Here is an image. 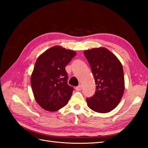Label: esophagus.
Here are the masks:
<instances>
[{
	"label": "esophagus",
	"mask_w": 148,
	"mask_h": 148,
	"mask_svg": "<svg viewBox=\"0 0 148 148\" xmlns=\"http://www.w3.org/2000/svg\"><path fill=\"white\" fill-rule=\"evenodd\" d=\"M76 90L77 91H81V90H82V86H81V85H79L78 86H76Z\"/></svg>",
	"instance_id": "esophagus-1"
}]
</instances>
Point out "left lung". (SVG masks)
Listing matches in <instances>:
<instances>
[{
  "label": "left lung",
  "instance_id": "obj_1",
  "mask_svg": "<svg viewBox=\"0 0 148 148\" xmlns=\"http://www.w3.org/2000/svg\"><path fill=\"white\" fill-rule=\"evenodd\" d=\"M96 84L95 93L86 99L88 106L99 113L114 109L123 95L125 90L123 66L118 58L103 47L84 51Z\"/></svg>",
  "mask_w": 148,
  "mask_h": 148
}]
</instances>
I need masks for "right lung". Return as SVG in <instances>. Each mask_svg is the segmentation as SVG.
<instances>
[{"instance_id":"right-lung-1","label":"right lung","mask_w":148,"mask_h":148,"mask_svg":"<svg viewBox=\"0 0 148 148\" xmlns=\"http://www.w3.org/2000/svg\"><path fill=\"white\" fill-rule=\"evenodd\" d=\"M76 55L73 50L56 46L37 58L30 83L34 98L42 109L54 112L67 104L74 88L67 84L65 67Z\"/></svg>"}]
</instances>
